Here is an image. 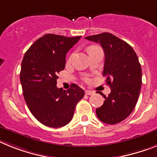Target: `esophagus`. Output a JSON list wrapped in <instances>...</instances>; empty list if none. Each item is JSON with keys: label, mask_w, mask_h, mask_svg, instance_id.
Listing matches in <instances>:
<instances>
[{"label": "esophagus", "mask_w": 157, "mask_h": 157, "mask_svg": "<svg viewBox=\"0 0 157 157\" xmlns=\"http://www.w3.org/2000/svg\"><path fill=\"white\" fill-rule=\"evenodd\" d=\"M85 94L86 95H93L94 94V92H93V91H90V90H86L85 91Z\"/></svg>", "instance_id": "34e87169"}]
</instances>
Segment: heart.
I'll list each match as a JSON object with an SVG mask.
<instances>
[{
  "label": "heart",
  "mask_w": 157,
  "mask_h": 157,
  "mask_svg": "<svg viewBox=\"0 0 157 157\" xmlns=\"http://www.w3.org/2000/svg\"><path fill=\"white\" fill-rule=\"evenodd\" d=\"M98 48V47H97V46H91L90 48H89V51H91V50L95 49V48ZM72 56H73V54H72V56H71L70 58H72ZM85 80H86V81H88V79H85Z\"/></svg>",
  "instance_id": "1"
}]
</instances>
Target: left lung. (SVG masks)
<instances>
[{
	"mask_svg": "<svg viewBox=\"0 0 157 157\" xmlns=\"http://www.w3.org/2000/svg\"><path fill=\"white\" fill-rule=\"evenodd\" d=\"M87 40L99 43L105 52L103 76L111 88L102 106L96 113L100 121L115 124L126 119L137 103L142 83V71L137 55L127 42L109 33L93 35Z\"/></svg>",
	"mask_w": 157,
	"mask_h": 157,
	"instance_id": "obj_1",
	"label": "left lung"
}]
</instances>
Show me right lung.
Here are the masks:
<instances>
[{
	"label": "right lung",
	"mask_w": 157,
	"mask_h": 157,
	"mask_svg": "<svg viewBox=\"0 0 157 157\" xmlns=\"http://www.w3.org/2000/svg\"><path fill=\"white\" fill-rule=\"evenodd\" d=\"M81 37L46 34L24 56L20 73L24 98L33 117L48 127L69 123L76 104L85 96V91L75 84L68 90L56 87L57 74L65 67L66 53Z\"/></svg>",
	"instance_id": "right-lung-1"
}]
</instances>
